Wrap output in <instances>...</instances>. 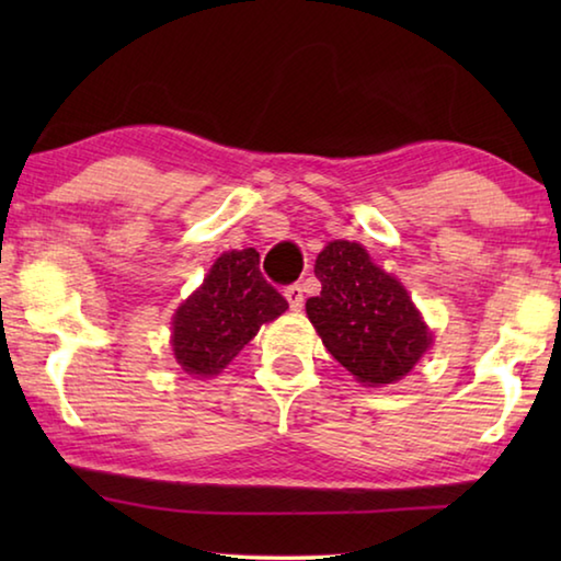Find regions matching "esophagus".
<instances>
[{
    "label": "esophagus",
    "instance_id": "obj_1",
    "mask_svg": "<svg viewBox=\"0 0 561 561\" xmlns=\"http://www.w3.org/2000/svg\"><path fill=\"white\" fill-rule=\"evenodd\" d=\"M284 297H287L291 311H299L304 307V289L299 284H291V287L284 289Z\"/></svg>",
    "mask_w": 561,
    "mask_h": 561
}]
</instances>
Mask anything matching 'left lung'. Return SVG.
<instances>
[{"label": "left lung", "mask_w": 561, "mask_h": 561, "mask_svg": "<svg viewBox=\"0 0 561 561\" xmlns=\"http://www.w3.org/2000/svg\"><path fill=\"white\" fill-rule=\"evenodd\" d=\"M314 274L321 294L307 299V317L329 354L366 386L396 383L411 374L433 334L403 284L348 240L329 242Z\"/></svg>", "instance_id": "1"}]
</instances>
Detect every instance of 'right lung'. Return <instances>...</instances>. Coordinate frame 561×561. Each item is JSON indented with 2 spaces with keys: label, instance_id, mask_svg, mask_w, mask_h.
<instances>
[{
  "label": "right lung",
  "instance_id": "right-lung-1",
  "mask_svg": "<svg viewBox=\"0 0 561 561\" xmlns=\"http://www.w3.org/2000/svg\"><path fill=\"white\" fill-rule=\"evenodd\" d=\"M289 309L260 272L254 247L225 252L173 317V354L190 376H217L262 324Z\"/></svg>",
  "mask_w": 561,
  "mask_h": 561
}]
</instances>
